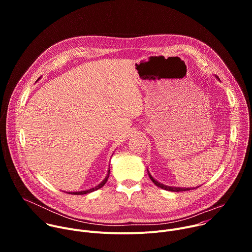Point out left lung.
Returning a JSON list of instances; mask_svg holds the SVG:
<instances>
[{"instance_id":"8db88e82","label":"left lung","mask_w":252,"mask_h":252,"mask_svg":"<svg viewBox=\"0 0 252 252\" xmlns=\"http://www.w3.org/2000/svg\"><path fill=\"white\" fill-rule=\"evenodd\" d=\"M215 78H217L218 80H220L218 76H215ZM148 172H149L150 178L152 179V182H153L157 187H158V188H160V189H165V190H168V191L178 192V191H187V190H190V189H195V188H176V187H168V186H165V185H163V184L158 182L157 179H155V177H153V175L150 173L149 169H148ZM197 188H198V187H197Z\"/></svg>"}]
</instances>
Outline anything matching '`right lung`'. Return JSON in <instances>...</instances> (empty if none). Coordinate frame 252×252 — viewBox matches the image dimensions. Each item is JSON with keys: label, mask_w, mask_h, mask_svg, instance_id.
<instances>
[{"label": "right lung", "mask_w": 252, "mask_h": 252, "mask_svg": "<svg viewBox=\"0 0 252 252\" xmlns=\"http://www.w3.org/2000/svg\"><path fill=\"white\" fill-rule=\"evenodd\" d=\"M41 78H39V80H40ZM38 80V81H39ZM109 176H110V168H109V170H107V173H106V175H105V177L102 179V182L100 183V184H98L97 186H95V187H94V188H92V189H86V190H81V191H66V193H70V194H77V195H80V194H87V193H91V192H93V191H94V190H97V189H99L100 188H102L104 185H105V183H106V181H107V178H109Z\"/></svg>", "instance_id": "add662e5"}]
</instances>
